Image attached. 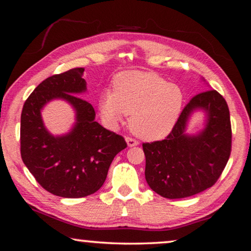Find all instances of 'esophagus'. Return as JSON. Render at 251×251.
<instances>
[{
    "mask_svg": "<svg viewBox=\"0 0 251 251\" xmlns=\"http://www.w3.org/2000/svg\"><path fill=\"white\" fill-rule=\"evenodd\" d=\"M126 143H127V146H128V147H134V146L138 145V142L135 141V139H133V138H130V137H126Z\"/></svg>",
    "mask_w": 251,
    "mask_h": 251,
    "instance_id": "obj_1",
    "label": "esophagus"
}]
</instances>
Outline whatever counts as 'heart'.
<instances>
[{
    "instance_id": "b5f03b06",
    "label": "heart",
    "mask_w": 251,
    "mask_h": 251,
    "mask_svg": "<svg viewBox=\"0 0 251 251\" xmlns=\"http://www.w3.org/2000/svg\"><path fill=\"white\" fill-rule=\"evenodd\" d=\"M182 106V93L176 84L150 72L129 71L118 74L113 92L100 96V113L114 127L123 116L129 117L131 133L144 141L164 138L173 129Z\"/></svg>"
}]
</instances>
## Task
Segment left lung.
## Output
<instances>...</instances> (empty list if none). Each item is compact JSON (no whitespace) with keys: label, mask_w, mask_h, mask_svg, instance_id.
<instances>
[{"label":"left lung","mask_w":251,"mask_h":251,"mask_svg":"<svg viewBox=\"0 0 251 251\" xmlns=\"http://www.w3.org/2000/svg\"><path fill=\"white\" fill-rule=\"evenodd\" d=\"M197 111L205 116L204 128L188 134V123ZM143 150L146 181L161 197L185 198L209 188L230 156L231 125L226 100L215 90L194 96L166 139L143 144Z\"/></svg>","instance_id":"8db88e82"}]
</instances>
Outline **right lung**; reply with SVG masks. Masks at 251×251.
<instances>
[{"label": "right lung", "mask_w": 251, "mask_h": 251, "mask_svg": "<svg viewBox=\"0 0 251 251\" xmlns=\"http://www.w3.org/2000/svg\"><path fill=\"white\" fill-rule=\"evenodd\" d=\"M84 69H73L43 80L25 100L21 115V156L36 181L55 196L80 198L96 193L107 177L125 139L95 122L92 104L79 95L87 91ZM55 99L69 102L75 122L69 133L53 135L41 109Z\"/></svg>", "instance_id": "add662e5"}]
</instances>
